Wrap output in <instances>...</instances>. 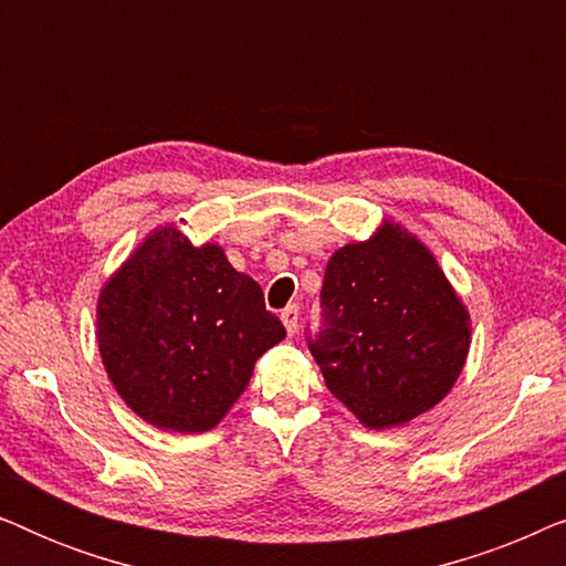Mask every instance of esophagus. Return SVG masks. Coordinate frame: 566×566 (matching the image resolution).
<instances>
[{
    "instance_id": "esophagus-1",
    "label": "esophagus",
    "mask_w": 566,
    "mask_h": 566,
    "mask_svg": "<svg viewBox=\"0 0 566 566\" xmlns=\"http://www.w3.org/2000/svg\"><path fill=\"white\" fill-rule=\"evenodd\" d=\"M281 322H283V327H285V332H289V335H296V329H298V306L296 304L285 306L283 312H281Z\"/></svg>"
}]
</instances>
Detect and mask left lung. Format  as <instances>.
Instances as JSON below:
<instances>
[{"instance_id": "1", "label": "left lung", "mask_w": 566, "mask_h": 566, "mask_svg": "<svg viewBox=\"0 0 566 566\" xmlns=\"http://www.w3.org/2000/svg\"><path fill=\"white\" fill-rule=\"evenodd\" d=\"M322 306L324 329L308 347L363 428L412 422L448 397L467 366L469 308L430 247L397 221L335 250Z\"/></svg>"}]
</instances>
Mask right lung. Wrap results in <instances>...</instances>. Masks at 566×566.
<instances>
[{"label": "right lung", "mask_w": 566, "mask_h": 566, "mask_svg": "<svg viewBox=\"0 0 566 566\" xmlns=\"http://www.w3.org/2000/svg\"><path fill=\"white\" fill-rule=\"evenodd\" d=\"M105 374L144 422L169 432L219 424L254 363L285 329L262 289L221 244H192L172 223L151 229L97 296Z\"/></svg>", "instance_id": "right-lung-1"}]
</instances>
